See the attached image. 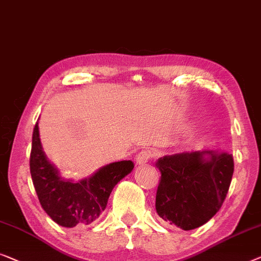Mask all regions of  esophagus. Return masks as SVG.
Returning <instances> with one entry per match:
<instances>
[{
    "instance_id": "1",
    "label": "esophagus",
    "mask_w": 261,
    "mask_h": 261,
    "mask_svg": "<svg viewBox=\"0 0 261 261\" xmlns=\"http://www.w3.org/2000/svg\"><path fill=\"white\" fill-rule=\"evenodd\" d=\"M150 152L149 151H145V150H143L138 153L137 156H136V163L138 164V166H143V164L148 163V161L150 160Z\"/></svg>"
}]
</instances>
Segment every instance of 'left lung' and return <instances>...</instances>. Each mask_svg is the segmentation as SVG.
Instances as JSON below:
<instances>
[{"label": "left lung", "mask_w": 261, "mask_h": 261, "mask_svg": "<svg viewBox=\"0 0 261 261\" xmlns=\"http://www.w3.org/2000/svg\"><path fill=\"white\" fill-rule=\"evenodd\" d=\"M155 166L161 172L157 214L185 230L201 227L219 212L234 171L233 156L219 150L166 155Z\"/></svg>", "instance_id": "8db88e82"}]
</instances>
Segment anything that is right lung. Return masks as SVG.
<instances>
[{
    "instance_id": "add662e5",
    "label": "right lung",
    "mask_w": 261,
    "mask_h": 261,
    "mask_svg": "<svg viewBox=\"0 0 261 261\" xmlns=\"http://www.w3.org/2000/svg\"><path fill=\"white\" fill-rule=\"evenodd\" d=\"M29 164L33 185L43 211L54 222L66 228L95 221L105 211L115 186L135 167L132 161H119L100 167L79 181L62 177L43 151L39 120L33 131Z\"/></svg>"
}]
</instances>
